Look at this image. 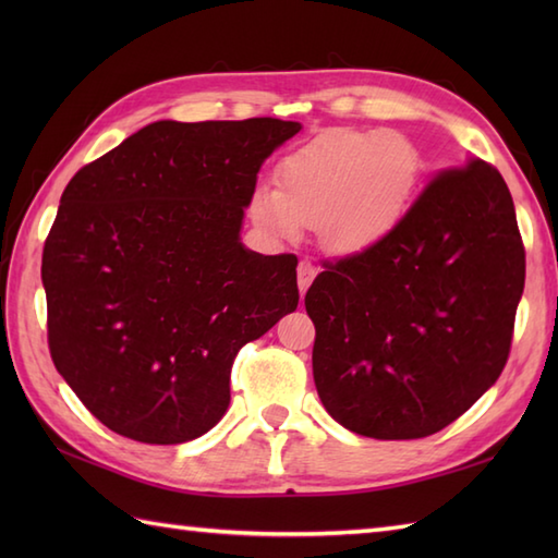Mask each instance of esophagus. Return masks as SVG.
<instances>
[{"label":"esophagus","instance_id":"34e87169","mask_svg":"<svg viewBox=\"0 0 558 558\" xmlns=\"http://www.w3.org/2000/svg\"><path fill=\"white\" fill-rule=\"evenodd\" d=\"M314 278H316V266H312L310 260H304V264H300V268H298V286H300L302 294L310 290Z\"/></svg>","mask_w":558,"mask_h":558}]
</instances>
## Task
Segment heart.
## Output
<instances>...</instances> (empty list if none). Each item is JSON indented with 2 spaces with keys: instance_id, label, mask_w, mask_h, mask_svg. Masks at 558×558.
Masks as SVG:
<instances>
[{
  "instance_id": "obj_1",
  "label": "heart",
  "mask_w": 558,
  "mask_h": 558,
  "mask_svg": "<svg viewBox=\"0 0 558 558\" xmlns=\"http://www.w3.org/2000/svg\"><path fill=\"white\" fill-rule=\"evenodd\" d=\"M422 170V153L405 134L333 129L282 158L278 186L258 184L248 213L278 240L316 228L330 254L357 256L400 228Z\"/></svg>"
}]
</instances>
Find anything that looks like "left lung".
Masks as SVG:
<instances>
[{
	"instance_id": "1",
	"label": "left lung",
	"mask_w": 558,
	"mask_h": 558,
	"mask_svg": "<svg viewBox=\"0 0 558 558\" xmlns=\"http://www.w3.org/2000/svg\"><path fill=\"white\" fill-rule=\"evenodd\" d=\"M523 286L499 170L468 158L441 172L381 246L326 266L306 292L324 408L381 441L441 432L501 376Z\"/></svg>"
}]
</instances>
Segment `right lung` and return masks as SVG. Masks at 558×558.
Wrapping results in <instances>:
<instances>
[{
  "instance_id": "obj_1",
  "label": "right lung",
  "mask_w": 558,
  "mask_h": 558,
  "mask_svg": "<svg viewBox=\"0 0 558 558\" xmlns=\"http://www.w3.org/2000/svg\"><path fill=\"white\" fill-rule=\"evenodd\" d=\"M300 122H153L81 168L43 252L57 372L108 429L172 446L230 405L232 362L298 310V258L242 244L270 153Z\"/></svg>"
}]
</instances>
